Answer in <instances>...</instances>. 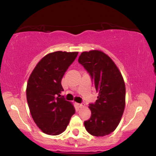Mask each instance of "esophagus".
Instances as JSON below:
<instances>
[{
	"label": "esophagus",
	"instance_id": "34e87169",
	"mask_svg": "<svg viewBox=\"0 0 156 156\" xmlns=\"http://www.w3.org/2000/svg\"><path fill=\"white\" fill-rule=\"evenodd\" d=\"M76 105L78 107V108H82V107H83V103H76Z\"/></svg>",
	"mask_w": 156,
	"mask_h": 156
}]
</instances>
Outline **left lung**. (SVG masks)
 Returning <instances> with one entry per match:
<instances>
[{"instance_id":"8db88e82","label":"left lung","mask_w":156,"mask_h":156,"mask_svg":"<svg viewBox=\"0 0 156 156\" xmlns=\"http://www.w3.org/2000/svg\"><path fill=\"white\" fill-rule=\"evenodd\" d=\"M78 62L92 77L98 92L95 103L89 104L92 115L84 122V126L94 136L108 135L117 128L124 112L125 85L122 76L112 58L101 51L83 52Z\"/></svg>"}]
</instances>
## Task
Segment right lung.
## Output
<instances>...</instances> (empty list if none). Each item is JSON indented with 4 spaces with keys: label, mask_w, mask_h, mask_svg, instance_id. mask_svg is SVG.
<instances>
[{
    "label": "right lung",
    "mask_w": 156,
    "mask_h": 156,
    "mask_svg": "<svg viewBox=\"0 0 156 156\" xmlns=\"http://www.w3.org/2000/svg\"><path fill=\"white\" fill-rule=\"evenodd\" d=\"M78 52L48 53L37 64L28 78L26 98L31 117L48 135L63 133L76 112L70 102L61 98L62 79Z\"/></svg>",
    "instance_id": "1"
}]
</instances>
